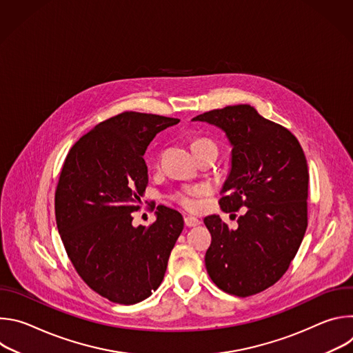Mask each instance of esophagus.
<instances>
[{
  "label": "esophagus",
  "instance_id": "1",
  "mask_svg": "<svg viewBox=\"0 0 353 353\" xmlns=\"http://www.w3.org/2000/svg\"><path fill=\"white\" fill-rule=\"evenodd\" d=\"M184 225H185L187 228H194V226H198V225H199V221H198L196 218H194V216H185V218H184Z\"/></svg>",
  "mask_w": 353,
  "mask_h": 353
}]
</instances>
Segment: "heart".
<instances>
[{
    "label": "heart",
    "instance_id": "b5f03b06",
    "mask_svg": "<svg viewBox=\"0 0 353 353\" xmlns=\"http://www.w3.org/2000/svg\"><path fill=\"white\" fill-rule=\"evenodd\" d=\"M190 146H191L192 154L195 155L196 159L201 158V157H204V155H215V157L218 155V145L215 143V141H212L210 138H205V137L194 138L191 141ZM203 192H204V187L190 185V187H184V188L176 191L174 199L183 208L191 211L196 207L194 198L201 195Z\"/></svg>",
    "mask_w": 353,
    "mask_h": 353
}]
</instances>
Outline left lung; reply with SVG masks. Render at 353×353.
I'll return each mask as SVG.
<instances>
[{
	"label": "left lung",
	"instance_id": "8db88e82",
	"mask_svg": "<svg viewBox=\"0 0 353 353\" xmlns=\"http://www.w3.org/2000/svg\"><path fill=\"white\" fill-rule=\"evenodd\" d=\"M225 131L232 168L221 190L225 212L245 208L237 229L219 215L204 219L212 241L205 267L226 293L245 297L278 282L288 271L307 229L309 169L297 138L250 105L199 114Z\"/></svg>",
	"mask_w": 353,
	"mask_h": 353
}]
</instances>
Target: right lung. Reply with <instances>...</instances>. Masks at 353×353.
Masks as SVG:
<instances>
[{
  "mask_svg": "<svg viewBox=\"0 0 353 353\" xmlns=\"http://www.w3.org/2000/svg\"><path fill=\"white\" fill-rule=\"evenodd\" d=\"M179 119L124 112L81 137L65 158L56 190V221L83 282L119 305H135L163 281L184 221L159 205L148 228L132 225L148 185L143 154Z\"/></svg>",
  "mask_w": 353,
  "mask_h": 353,
  "instance_id": "add662e5",
  "label": "right lung"
}]
</instances>
